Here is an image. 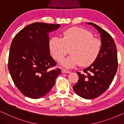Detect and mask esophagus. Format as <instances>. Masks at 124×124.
Wrapping results in <instances>:
<instances>
[{"mask_svg":"<svg viewBox=\"0 0 124 124\" xmlns=\"http://www.w3.org/2000/svg\"><path fill=\"white\" fill-rule=\"evenodd\" d=\"M62 72L63 73H70V71L65 70V69H62Z\"/></svg>","mask_w":124,"mask_h":124,"instance_id":"34e87169","label":"esophagus"}]
</instances>
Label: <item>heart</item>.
Instances as JSON below:
<instances>
[{
  "label": "heart",
  "mask_w": 124,
  "mask_h": 124,
  "mask_svg": "<svg viewBox=\"0 0 124 124\" xmlns=\"http://www.w3.org/2000/svg\"><path fill=\"white\" fill-rule=\"evenodd\" d=\"M49 47L52 57L67 69L77 66H88L95 62L101 49V42L92 33L79 27H72L64 32V38L55 35L50 39Z\"/></svg>",
  "instance_id": "heart-1"
}]
</instances>
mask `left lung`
I'll use <instances>...</instances> for the list:
<instances>
[{
	"label": "left lung",
	"instance_id": "8db88e82",
	"mask_svg": "<svg viewBox=\"0 0 124 124\" xmlns=\"http://www.w3.org/2000/svg\"><path fill=\"white\" fill-rule=\"evenodd\" d=\"M87 23L101 34V51L95 62L82 73L77 72L79 79L73 88L78 95L91 99L101 95L109 87L117 70L118 60L116 46L111 35L97 25Z\"/></svg>",
	"mask_w": 124,
	"mask_h": 124
}]
</instances>
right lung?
<instances>
[{"mask_svg":"<svg viewBox=\"0 0 124 124\" xmlns=\"http://www.w3.org/2000/svg\"><path fill=\"white\" fill-rule=\"evenodd\" d=\"M60 24L34 23L15 35L8 57V70L22 94L32 99L43 97L53 87L61 69L50 55L48 33Z\"/></svg>","mask_w":124,"mask_h":124,"instance_id":"right-lung-1","label":"right lung"}]
</instances>
